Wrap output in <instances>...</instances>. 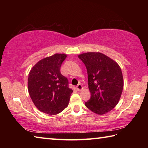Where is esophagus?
<instances>
[{
  "instance_id": "34e87169",
  "label": "esophagus",
  "mask_w": 148,
  "mask_h": 148,
  "mask_svg": "<svg viewBox=\"0 0 148 148\" xmlns=\"http://www.w3.org/2000/svg\"><path fill=\"white\" fill-rule=\"evenodd\" d=\"M76 90H77V91H80L82 89H83V87H82V84H79L77 85V86H76Z\"/></svg>"
}]
</instances>
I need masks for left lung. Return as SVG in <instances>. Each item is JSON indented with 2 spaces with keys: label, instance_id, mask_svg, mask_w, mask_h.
Listing matches in <instances>:
<instances>
[{
  "label": "left lung",
  "instance_id": "obj_1",
  "mask_svg": "<svg viewBox=\"0 0 148 148\" xmlns=\"http://www.w3.org/2000/svg\"><path fill=\"white\" fill-rule=\"evenodd\" d=\"M88 74L91 98L85 102L94 113L102 115L116 106L123 88L121 68L116 62L101 53L88 52L78 56Z\"/></svg>",
  "mask_w": 148,
  "mask_h": 148
}]
</instances>
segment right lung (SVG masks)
<instances>
[{"label": "right lung", "mask_w": 148, "mask_h": 148, "mask_svg": "<svg viewBox=\"0 0 148 148\" xmlns=\"http://www.w3.org/2000/svg\"><path fill=\"white\" fill-rule=\"evenodd\" d=\"M66 55L56 53L40 60L29 74L30 97L40 111L49 115L60 113L68 106L73 91L60 69Z\"/></svg>", "instance_id": "add662e5"}]
</instances>
